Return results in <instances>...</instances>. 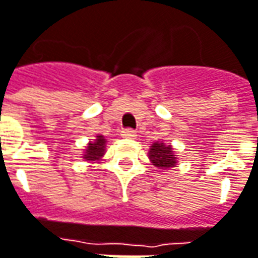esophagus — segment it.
<instances>
[{
	"mask_svg": "<svg viewBox=\"0 0 258 258\" xmlns=\"http://www.w3.org/2000/svg\"><path fill=\"white\" fill-rule=\"evenodd\" d=\"M121 136L125 137V139H134L136 137V131L133 128H124L121 131Z\"/></svg>",
	"mask_w": 258,
	"mask_h": 258,
	"instance_id": "34e87169",
	"label": "esophagus"
}]
</instances>
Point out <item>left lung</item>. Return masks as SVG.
I'll list each match as a JSON object with an SVG mask.
<instances>
[{"label":"left lung","mask_w":258,"mask_h":258,"mask_svg":"<svg viewBox=\"0 0 258 258\" xmlns=\"http://www.w3.org/2000/svg\"><path fill=\"white\" fill-rule=\"evenodd\" d=\"M149 158L152 160V163L155 166H158L159 169H168V168H172L176 165V158L172 152V147L168 144H152V147L149 150Z\"/></svg>","instance_id":"obj_1"}]
</instances>
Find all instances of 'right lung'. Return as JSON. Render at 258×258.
I'll use <instances>...</instances> for the list:
<instances>
[{
  "mask_svg": "<svg viewBox=\"0 0 258 258\" xmlns=\"http://www.w3.org/2000/svg\"><path fill=\"white\" fill-rule=\"evenodd\" d=\"M105 146H106L105 137H103V136H98L95 142L89 143L87 150L84 152L86 155H84L83 158L86 160H98L99 158H102L103 153H105Z\"/></svg>",
  "mask_w": 258,
  "mask_h": 258,
  "instance_id": "add662e5",
  "label": "right lung"
}]
</instances>
